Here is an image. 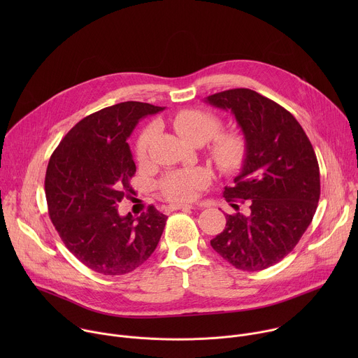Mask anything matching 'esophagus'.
<instances>
[{"label":"esophagus","instance_id":"esophagus-1","mask_svg":"<svg viewBox=\"0 0 358 358\" xmlns=\"http://www.w3.org/2000/svg\"><path fill=\"white\" fill-rule=\"evenodd\" d=\"M177 210H195V207L189 206V203H170V206L166 207V211H177Z\"/></svg>","mask_w":358,"mask_h":358}]
</instances>
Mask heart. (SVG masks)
Here are the masks:
<instances>
[{
    "instance_id": "obj_1",
    "label": "heart",
    "mask_w": 358,
    "mask_h": 358,
    "mask_svg": "<svg viewBox=\"0 0 358 358\" xmlns=\"http://www.w3.org/2000/svg\"><path fill=\"white\" fill-rule=\"evenodd\" d=\"M173 126L176 131L191 144L199 145L211 139L208 155L220 171H234L243 163L246 156L245 138L236 133H220L222 122L214 113L199 109L181 110L174 115ZM155 133L156 126L150 124L138 136L136 141V157L138 162L147 159L148 147ZM210 178V173L199 167L181 170L162 180L160 191L163 196L170 201H191L202 188L208 185Z\"/></svg>"
}]
</instances>
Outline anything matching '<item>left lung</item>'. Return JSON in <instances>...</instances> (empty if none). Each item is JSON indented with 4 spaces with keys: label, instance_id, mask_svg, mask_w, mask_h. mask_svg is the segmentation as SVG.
Returning a JSON list of instances; mask_svg holds the SVG:
<instances>
[{
    "label": "left lung",
    "instance_id": "8db88e82",
    "mask_svg": "<svg viewBox=\"0 0 358 358\" xmlns=\"http://www.w3.org/2000/svg\"><path fill=\"white\" fill-rule=\"evenodd\" d=\"M207 103L231 110L245 136L242 171L224 196L249 203L246 215L227 214L225 229L211 246L236 269L264 271L293 250L315 217L320 198L316 152L293 115L258 92L229 89L208 96Z\"/></svg>",
    "mask_w": 358,
    "mask_h": 358
}]
</instances>
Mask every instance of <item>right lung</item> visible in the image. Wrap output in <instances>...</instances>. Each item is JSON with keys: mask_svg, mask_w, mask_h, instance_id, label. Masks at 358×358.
Returning a JSON list of instances; mask_svg holds the SVG:
<instances>
[{"mask_svg": "<svg viewBox=\"0 0 358 358\" xmlns=\"http://www.w3.org/2000/svg\"><path fill=\"white\" fill-rule=\"evenodd\" d=\"M164 108L123 101L76 123L49 159L45 195L49 218L65 246L89 269L120 276L141 266L159 245L167 217L150 206L134 218L117 203L136 194L127 137L138 120Z\"/></svg>", "mask_w": 358, "mask_h": 358, "instance_id": "1", "label": "right lung"}]
</instances>
